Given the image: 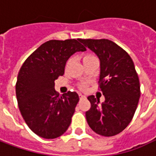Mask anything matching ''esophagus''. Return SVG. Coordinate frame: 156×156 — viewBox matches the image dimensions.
I'll return each instance as SVG.
<instances>
[{"instance_id": "34e87169", "label": "esophagus", "mask_w": 156, "mask_h": 156, "mask_svg": "<svg viewBox=\"0 0 156 156\" xmlns=\"http://www.w3.org/2000/svg\"><path fill=\"white\" fill-rule=\"evenodd\" d=\"M79 98L80 99H83V98H86V96L83 94H79Z\"/></svg>"}]
</instances>
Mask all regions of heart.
<instances>
[{
  "label": "heart",
  "mask_w": 156,
  "mask_h": 156,
  "mask_svg": "<svg viewBox=\"0 0 156 156\" xmlns=\"http://www.w3.org/2000/svg\"><path fill=\"white\" fill-rule=\"evenodd\" d=\"M95 58L94 55L86 54V55H84V56H83V61H86V60H88V59H90V58ZM71 61H72L71 58H70V59H68V61L67 62V65L69 64V63L71 62ZM82 88H85L84 85H83V86H82Z\"/></svg>",
  "instance_id": "heart-1"
}]
</instances>
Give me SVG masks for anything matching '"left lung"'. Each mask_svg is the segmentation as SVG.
Returning a JSON list of instances; mask_svg holds the SVG:
<instances>
[{
    "mask_svg": "<svg viewBox=\"0 0 156 156\" xmlns=\"http://www.w3.org/2000/svg\"><path fill=\"white\" fill-rule=\"evenodd\" d=\"M100 61L99 88L105 100L100 104L88 96L91 108L86 112L89 127L103 136H114L127 127L140 97L139 77L130 56L108 39H79Z\"/></svg>",
    "mask_w": 156,
    "mask_h": 156,
    "instance_id": "1",
    "label": "left lung"
}]
</instances>
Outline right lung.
<instances>
[{"instance_id": "1", "label": "right lung", "mask_w": 156, "mask_h": 156, "mask_svg": "<svg viewBox=\"0 0 156 156\" xmlns=\"http://www.w3.org/2000/svg\"><path fill=\"white\" fill-rule=\"evenodd\" d=\"M86 48L79 39L50 40L41 44L27 58L17 76L16 94L26 124L44 139L64 134L79 101L76 92L59 96L54 81L64 74L66 62L77 51Z\"/></svg>"}]
</instances>
